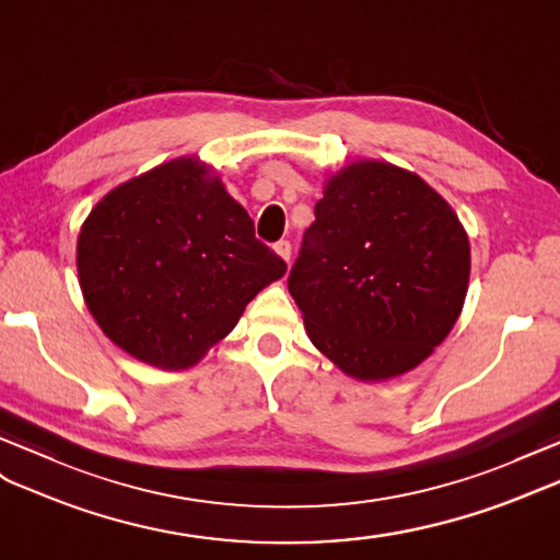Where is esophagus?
Instances as JSON below:
<instances>
[{
    "instance_id": "34e87169",
    "label": "esophagus",
    "mask_w": 560,
    "mask_h": 560,
    "mask_svg": "<svg viewBox=\"0 0 560 560\" xmlns=\"http://www.w3.org/2000/svg\"><path fill=\"white\" fill-rule=\"evenodd\" d=\"M278 252V256L280 258H284V261H290V256H292V244L288 242V240H280V242H276V247H272Z\"/></svg>"
}]
</instances>
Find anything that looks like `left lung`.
Returning a JSON list of instances; mask_svg holds the SVG:
<instances>
[{
	"label": "left lung",
	"mask_w": 560,
	"mask_h": 560,
	"mask_svg": "<svg viewBox=\"0 0 560 560\" xmlns=\"http://www.w3.org/2000/svg\"><path fill=\"white\" fill-rule=\"evenodd\" d=\"M468 278L470 244L454 209L411 171L357 161L325 183L288 288L313 347L377 383L444 342Z\"/></svg>",
	"instance_id": "left-lung-1"
}]
</instances>
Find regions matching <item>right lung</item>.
<instances>
[{
    "instance_id": "obj_1",
    "label": "right lung",
    "mask_w": 560,
    "mask_h": 560,
    "mask_svg": "<svg viewBox=\"0 0 560 560\" xmlns=\"http://www.w3.org/2000/svg\"><path fill=\"white\" fill-rule=\"evenodd\" d=\"M288 264L207 163L183 156L112 189L78 235V278L104 335L183 371L233 330Z\"/></svg>"
}]
</instances>
